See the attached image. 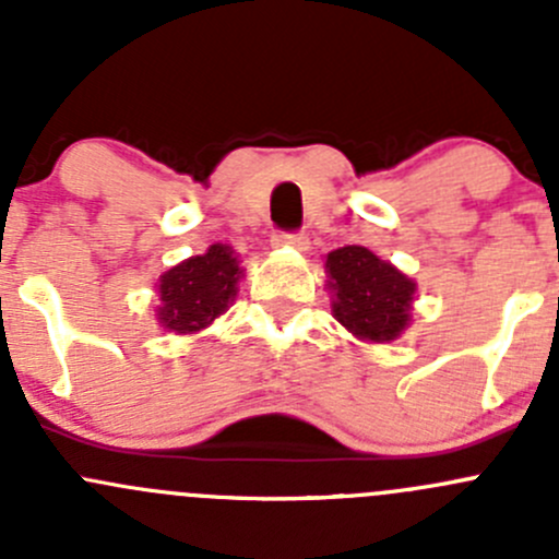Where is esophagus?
I'll return each instance as SVG.
<instances>
[{
	"label": "esophagus",
	"instance_id": "1",
	"mask_svg": "<svg viewBox=\"0 0 559 559\" xmlns=\"http://www.w3.org/2000/svg\"><path fill=\"white\" fill-rule=\"evenodd\" d=\"M273 246L275 248H295V251H308V248H311V240H308L306 233H275Z\"/></svg>",
	"mask_w": 559,
	"mask_h": 559
}]
</instances>
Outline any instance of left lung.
Listing matches in <instances>:
<instances>
[{"label":"left lung","instance_id":"1","mask_svg":"<svg viewBox=\"0 0 559 559\" xmlns=\"http://www.w3.org/2000/svg\"><path fill=\"white\" fill-rule=\"evenodd\" d=\"M324 289L332 316L362 343H392L408 330L416 281L365 246H343L324 257Z\"/></svg>","mask_w":559,"mask_h":559}]
</instances>
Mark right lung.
Instances as JSON below:
<instances>
[{
  "label": "right lung",
  "instance_id": "right-lung-1",
  "mask_svg": "<svg viewBox=\"0 0 559 559\" xmlns=\"http://www.w3.org/2000/svg\"><path fill=\"white\" fill-rule=\"evenodd\" d=\"M243 275L235 248L213 243L200 257L183 259L159 275L154 319L165 332L197 335L233 306Z\"/></svg>",
  "mask_w": 559,
  "mask_h": 559
}]
</instances>
